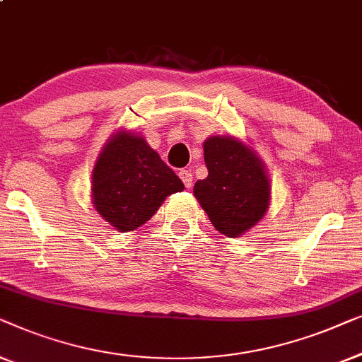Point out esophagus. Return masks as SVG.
<instances>
[{
  "instance_id": "34e87169",
  "label": "esophagus",
  "mask_w": 362,
  "mask_h": 362,
  "mask_svg": "<svg viewBox=\"0 0 362 362\" xmlns=\"http://www.w3.org/2000/svg\"><path fill=\"white\" fill-rule=\"evenodd\" d=\"M179 177L182 179V182H183V185H185V188H190L192 187V182H193V175H192V172L190 170H180L179 172Z\"/></svg>"
}]
</instances>
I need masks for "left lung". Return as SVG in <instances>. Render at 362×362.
I'll return each instance as SVG.
<instances>
[{"instance_id":"1","label":"left lung","mask_w":362,"mask_h":362,"mask_svg":"<svg viewBox=\"0 0 362 362\" xmlns=\"http://www.w3.org/2000/svg\"><path fill=\"white\" fill-rule=\"evenodd\" d=\"M208 177L193 187L211 225L228 238L243 236L266 215L271 183L256 152L231 136L203 142Z\"/></svg>"}]
</instances>
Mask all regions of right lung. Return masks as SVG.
Returning <instances> with one entry per match:
<instances>
[{"label":"right lung","instance_id":"add662e5","mask_svg":"<svg viewBox=\"0 0 362 362\" xmlns=\"http://www.w3.org/2000/svg\"><path fill=\"white\" fill-rule=\"evenodd\" d=\"M183 188L144 137L128 131L110 137L91 172L95 210L123 233L144 225L167 197Z\"/></svg>","mask_w":362,"mask_h":362}]
</instances>
